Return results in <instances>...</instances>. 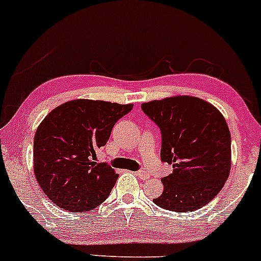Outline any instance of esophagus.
Here are the masks:
<instances>
[{
	"mask_svg": "<svg viewBox=\"0 0 261 261\" xmlns=\"http://www.w3.org/2000/svg\"><path fill=\"white\" fill-rule=\"evenodd\" d=\"M137 176H138L140 180H148V178L150 177V175L146 171H144V170H140V171L137 172Z\"/></svg>",
	"mask_w": 261,
	"mask_h": 261,
	"instance_id": "esophagus-1",
	"label": "esophagus"
}]
</instances>
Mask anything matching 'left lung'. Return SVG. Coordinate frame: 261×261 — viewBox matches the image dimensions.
<instances>
[{
  "label": "left lung",
  "mask_w": 261,
  "mask_h": 261,
  "mask_svg": "<svg viewBox=\"0 0 261 261\" xmlns=\"http://www.w3.org/2000/svg\"><path fill=\"white\" fill-rule=\"evenodd\" d=\"M162 130V160L172 174L162 178L153 202L172 212H192L217 196L229 176L230 133L223 115L194 96H172L142 103Z\"/></svg>",
  "instance_id": "obj_1"
}]
</instances>
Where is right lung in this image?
<instances>
[{
	"label": "right lung",
	"instance_id": "1",
	"mask_svg": "<svg viewBox=\"0 0 261 261\" xmlns=\"http://www.w3.org/2000/svg\"><path fill=\"white\" fill-rule=\"evenodd\" d=\"M132 108V103L72 99L54 108L38 125L34 175L53 203L70 212H87L106 201L118 174L93 160L116 122Z\"/></svg>",
	"mask_w": 261,
	"mask_h": 261
}]
</instances>
